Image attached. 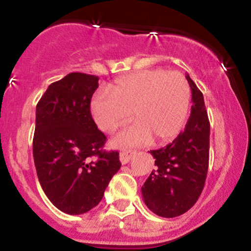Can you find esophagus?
<instances>
[{
	"mask_svg": "<svg viewBox=\"0 0 251 251\" xmlns=\"http://www.w3.org/2000/svg\"><path fill=\"white\" fill-rule=\"evenodd\" d=\"M135 154L134 150H124V151L120 152V162L123 164H127L129 160L132 159V157Z\"/></svg>",
	"mask_w": 251,
	"mask_h": 251,
	"instance_id": "obj_1",
	"label": "esophagus"
}]
</instances>
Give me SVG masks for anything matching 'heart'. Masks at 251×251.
<instances>
[{"label":"heart","mask_w":251,"mask_h":251,"mask_svg":"<svg viewBox=\"0 0 251 251\" xmlns=\"http://www.w3.org/2000/svg\"><path fill=\"white\" fill-rule=\"evenodd\" d=\"M190 87L178 72L145 70L118 79L112 93L99 89L91 108L99 127L114 132L133 112L137 122L114 138L117 146H137L151 140L168 142L183 128L188 117Z\"/></svg>","instance_id":"heart-1"}]
</instances>
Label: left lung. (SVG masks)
I'll use <instances>...</instances> for the list:
<instances>
[{
  "label": "left lung",
  "instance_id": "left-lung-1",
  "mask_svg": "<svg viewBox=\"0 0 251 251\" xmlns=\"http://www.w3.org/2000/svg\"><path fill=\"white\" fill-rule=\"evenodd\" d=\"M192 106L185 128L172 143L152 150L155 169L142 188L148 208L160 217L183 215L203 191L209 168L210 123L203 93L188 75Z\"/></svg>",
  "mask_w": 251,
  "mask_h": 251
}]
</instances>
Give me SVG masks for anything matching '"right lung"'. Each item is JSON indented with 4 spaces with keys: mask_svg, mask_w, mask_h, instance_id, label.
Masks as SVG:
<instances>
[{
    "mask_svg": "<svg viewBox=\"0 0 251 251\" xmlns=\"http://www.w3.org/2000/svg\"><path fill=\"white\" fill-rule=\"evenodd\" d=\"M99 77L70 73L50 83L36 105L33 155L41 188L57 209L81 215L102 200L122 166L118 151H105L106 135L91 114Z\"/></svg>",
    "mask_w": 251,
    "mask_h": 251,
    "instance_id": "right-lung-1",
    "label": "right lung"
}]
</instances>
